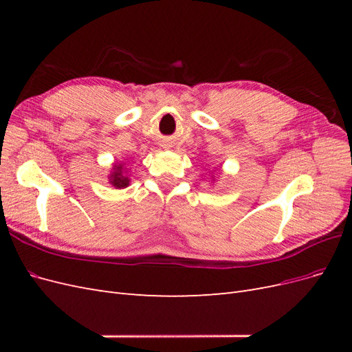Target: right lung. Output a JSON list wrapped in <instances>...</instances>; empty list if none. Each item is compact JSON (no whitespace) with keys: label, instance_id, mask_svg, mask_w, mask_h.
<instances>
[{"label":"right lung","instance_id":"1","mask_svg":"<svg viewBox=\"0 0 352 352\" xmlns=\"http://www.w3.org/2000/svg\"><path fill=\"white\" fill-rule=\"evenodd\" d=\"M110 182L113 184V186L116 188H126L129 185V177H126L122 172V166H114V173L111 175V180Z\"/></svg>","mask_w":352,"mask_h":352}]
</instances>
